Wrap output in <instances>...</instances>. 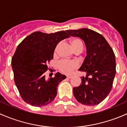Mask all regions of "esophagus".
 Returning a JSON list of instances; mask_svg holds the SVG:
<instances>
[{
	"instance_id": "esophagus-1",
	"label": "esophagus",
	"mask_w": 127,
	"mask_h": 127,
	"mask_svg": "<svg viewBox=\"0 0 127 127\" xmlns=\"http://www.w3.org/2000/svg\"><path fill=\"white\" fill-rule=\"evenodd\" d=\"M71 76H66V78H68V79H70V78H71Z\"/></svg>"
}]
</instances>
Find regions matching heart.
I'll use <instances>...</instances> for the list:
<instances>
[{"label":"heart","instance_id":"heart-1","mask_svg":"<svg viewBox=\"0 0 127 127\" xmlns=\"http://www.w3.org/2000/svg\"><path fill=\"white\" fill-rule=\"evenodd\" d=\"M73 50L75 51L79 48H83V43L78 38H74L70 41ZM78 64L75 61H61L58 63V67L61 71L65 74H71L74 69L76 68Z\"/></svg>","mask_w":127,"mask_h":127}]
</instances>
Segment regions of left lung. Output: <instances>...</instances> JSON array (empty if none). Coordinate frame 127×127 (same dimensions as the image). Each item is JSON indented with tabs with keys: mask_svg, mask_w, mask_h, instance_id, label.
I'll return each mask as SVG.
<instances>
[{
	"mask_svg": "<svg viewBox=\"0 0 127 127\" xmlns=\"http://www.w3.org/2000/svg\"><path fill=\"white\" fill-rule=\"evenodd\" d=\"M66 32L82 39L86 47L87 55L78 70L86 75L79 86L73 88L74 97L84 105H96L111 91L116 74L114 53L106 39L95 31L83 28Z\"/></svg>",
	"mask_w": 127,
	"mask_h": 127,
	"instance_id": "8db88e82",
	"label": "left lung"
}]
</instances>
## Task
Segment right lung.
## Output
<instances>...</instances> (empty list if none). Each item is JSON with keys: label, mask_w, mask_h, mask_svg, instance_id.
Masks as SVG:
<instances>
[{"label": "right lung", "mask_w": 127, "mask_h": 127, "mask_svg": "<svg viewBox=\"0 0 127 127\" xmlns=\"http://www.w3.org/2000/svg\"><path fill=\"white\" fill-rule=\"evenodd\" d=\"M69 35L62 31L46 33L35 32L18 46L11 60L14 80L25 102L36 107L51 103L57 95L59 84L66 76L57 72L53 78L46 79L44 73L53 59L57 44Z\"/></svg>", "instance_id": "right-lung-1"}]
</instances>
